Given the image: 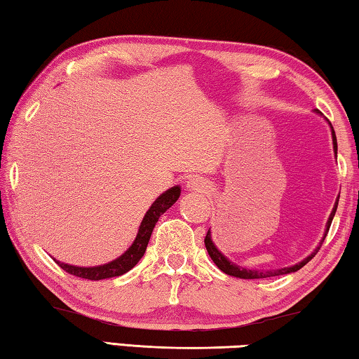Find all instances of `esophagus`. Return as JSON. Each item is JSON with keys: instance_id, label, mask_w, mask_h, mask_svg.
I'll return each mask as SVG.
<instances>
[{"instance_id": "1", "label": "esophagus", "mask_w": 359, "mask_h": 359, "mask_svg": "<svg viewBox=\"0 0 359 359\" xmlns=\"http://www.w3.org/2000/svg\"><path fill=\"white\" fill-rule=\"evenodd\" d=\"M187 190L191 193H208L209 185L208 182L201 177H191L187 180Z\"/></svg>"}]
</instances>
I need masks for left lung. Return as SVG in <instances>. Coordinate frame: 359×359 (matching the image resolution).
I'll return each mask as SVG.
<instances>
[{
  "instance_id": "obj_1",
  "label": "left lung",
  "mask_w": 359,
  "mask_h": 359,
  "mask_svg": "<svg viewBox=\"0 0 359 359\" xmlns=\"http://www.w3.org/2000/svg\"><path fill=\"white\" fill-rule=\"evenodd\" d=\"M315 112L321 115V112H318V111H315ZM327 123H330V121H327ZM330 126H331V123H330ZM331 135H332V147H334V154H336V156H337V139H336V133H334V128H332V126H331ZM337 204H339V198L336 199V204H334V208H332V212H331L330 218H327L326 229H325V236H323V239L320 241V245H318L317 248H315V250H313L311 255H309L307 258H304V259L301 261V263H297V264H294V266L280 267V269H267V271H261V269H248V267H244V266L236 264V263H233V261H231L229 258L224 257V255H223L220 250H218L217 245L214 244V241H212L210 229L208 231V236H205L204 244H205V248H208L209 257H210V258H212V261H214V263L217 264L218 269L223 271L224 274H228V276L239 277V278H267V277H276V276L291 274V272L299 271L302 266H306V264L309 263V261H311V259L315 257V255H317V252L320 250V247H321V244H323V241H325V238H326L327 231H330V226H331L332 218H334V215H336Z\"/></svg>"
}]
</instances>
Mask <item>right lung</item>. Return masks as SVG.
Here are the masks:
<instances>
[{
    "instance_id": "obj_1",
    "label": "right lung",
    "mask_w": 359,
    "mask_h": 359,
    "mask_svg": "<svg viewBox=\"0 0 359 359\" xmlns=\"http://www.w3.org/2000/svg\"><path fill=\"white\" fill-rule=\"evenodd\" d=\"M179 196H180V187L175 185L172 188H169V190H166L165 193H161L160 196L155 199L154 204L150 205V209L145 212L141 224H139L135 242H133L128 250L121 253L118 258L109 261L106 264L90 266V267L66 264V263H62V261L55 259L57 264L66 272H69V274L76 277L88 278V280H102V278L123 276L125 272L131 271L133 267L139 263V259L144 257L145 248H147V244L150 241L151 231H154L158 218H160L175 201H177Z\"/></svg>"
}]
</instances>
